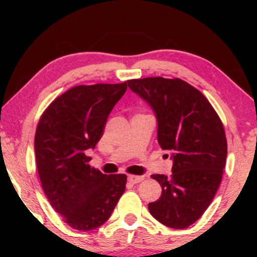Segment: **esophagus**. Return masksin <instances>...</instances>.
I'll return each mask as SVG.
<instances>
[{
	"label": "esophagus",
	"instance_id": "34e87169",
	"mask_svg": "<svg viewBox=\"0 0 257 257\" xmlns=\"http://www.w3.org/2000/svg\"><path fill=\"white\" fill-rule=\"evenodd\" d=\"M144 180V177L143 176H128V181L130 184H138V182H141Z\"/></svg>",
	"mask_w": 257,
	"mask_h": 257
}]
</instances>
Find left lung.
Masks as SVG:
<instances>
[{
	"instance_id": "obj_1",
	"label": "left lung",
	"mask_w": 257,
	"mask_h": 257,
	"mask_svg": "<svg viewBox=\"0 0 257 257\" xmlns=\"http://www.w3.org/2000/svg\"><path fill=\"white\" fill-rule=\"evenodd\" d=\"M129 88L150 104L158 119V142L172 152V175H152L162 187L149 204L167 227L185 229L203 215L222 180L227 138L208 99L188 82L149 77L128 80Z\"/></svg>"
}]
</instances>
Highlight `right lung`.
<instances>
[{
  "label": "right lung",
  "instance_id": "right-lung-1",
  "mask_svg": "<svg viewBox=\"0 0 257 257\" xmlns=\"http://www.w3.org/2000/svg\"><path fill=\"white\" fill-rule=\"evenodd\" d=\"M127 90L122 84L75 86L43 112L35 155L43 190L71 228L89 231L106 222L127 184L125 175H103L87 150L101 139L107 116Z\"/></svg>",
  "mask_w": 257,
  "mask_h": 257
}]
</instances>
